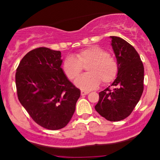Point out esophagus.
<instances>
[{
    "instance_id": "obj_1",
    "label": "esophagus",
    "mask_w": 160,
    "mask_h": 160,
    "mask_svg": "<svg viewBox=\"0 0 160 160\" xmlns=\"http://www.w3.org/2000/svg\"><path fill=\"white\" fill-rule=\"evenodd\" d=\"M88 93H89V92H88L81 91V95H88Z\"/></svg>"
}]
</instances>
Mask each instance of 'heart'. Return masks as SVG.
I'll list each match as a JSON object with an SVG mask.
<instances>
[{
    "instance_id": "heart-1",
    "label": "heart",
    "mask_w": 160,
    "mask_h": 160,
    "mask_svg": "<svg viewBox=\"0 0 160 160\" xmlns=\"http://www.w3.org/2000/svg\"><path fill=\"white\" fill-rule=\"evenodd\" d=\"M88 73L79 77L74 81L77 87L82 90H92L102 82L108 84L116 78L118 65L115 58L106 50L98 46L82 49L75 54L68 57L63 62L62 70L69 80H74L82 72V66H86Z\"/></svg>"
}]
</instances>
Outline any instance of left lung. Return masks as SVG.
Returning <instances> with one entry per match:
<instances>
[{
    "mask_svg": "<svg viewBox=\"0 0 160 160\" xmlns=\"http://www.w3.org/2000/svg\"><path fill=\"white\" fill-rule=\"evenodd\" d=\"M111 45L117 59L118 72L109 87L99 93L95 110L110 122L126 118L133 110L144 90V66L132 46L118 36H110Z\"/></svg>",
    "mask_w": 160,
    "mask_h": 160,
    "instance_id": "8db88e82",
    "label": "left lung"
}]
</instances>
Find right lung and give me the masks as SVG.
<instances>
[{"label":"right lung","instance_id":"right-lung-1","mask_svg":"<svg viewBox=\"0 0 160 160\" xmlns=\"http://www.w3.org/2000/svg\"><path fill=\"white\" fill-rule=\"evenodd\" d=\"M61 52L38 48L23 57L15 73L20 103L36 123L51 130L72 118L80 91L61 68Z\"/></svg>","mask_w":160,"mask_h":160}]
</instances>
